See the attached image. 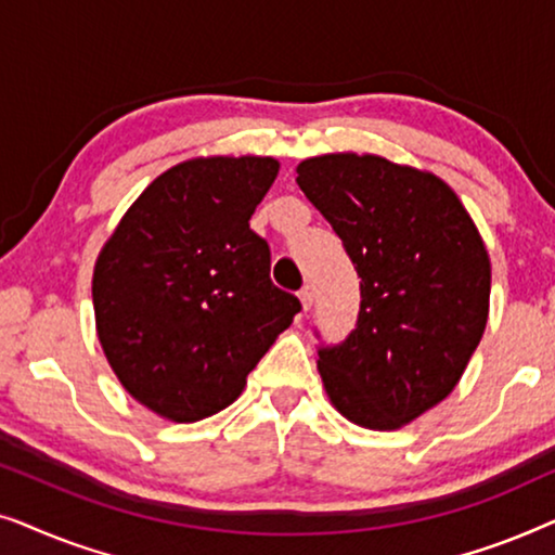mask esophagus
<instances>
[{"instance_id": "obj_1", "label": "esophagus", "mask_w": 555, "mask_h": 555, "mask_svg": "<svg viewBox=\"0 0 555 555\" xmlns=\"http://www.w3.org/2000/svg\"><path fill=\"white\" fill-rule=\"evenodd\" d=\"M298 298L302 302V310H310V306H313V287L302 285L300 293H298Z\"/></svg>"}]
</instances>
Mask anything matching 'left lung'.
Listing matches in <instances>:
<instances>
[{"instance_id": "obj_1", "label": "left lung", "mask_w": 555, "mask_h": 555, "mask_svg": "<svg viewBox=\"0 0 555 555\" xmlns=\"http://www.w3.org/2000/svg\"><path fill=\"white\" fill-rule=\"evenodd\" d=\"M361 278L359 323L318 351L331 404L366 429H399L452 393L490 313V255L465 204L431 171L374 154L298 164Z\"/></svg>"}]
</instances>
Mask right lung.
<instances>
[{"label":"right lung","mask_w":555,"mask_h":555,"mask_svg":"<svg viewBox=\"0 0 555 555\" xmlns=\"http://www.w3.org/2000/svg\"><path fill=\"white\" fill-rule=\"evenodd\" d=\"M272 156H199L143 189L95 260V331L131 397L169 422L230 406L300 310L249 217Z\"/></svg>","instance_id":"add662e5"}]
</instances>
